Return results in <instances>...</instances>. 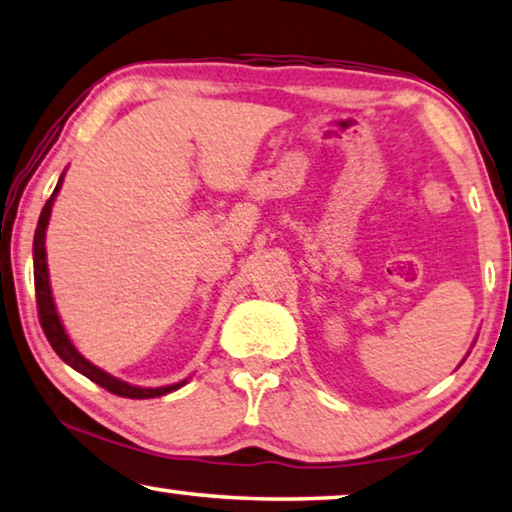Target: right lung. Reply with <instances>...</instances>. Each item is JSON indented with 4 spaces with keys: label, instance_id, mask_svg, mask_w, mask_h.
Returning <instances> with one entry per match:
<instances>
[{
    "label": "right lung",
    "instance_id": "obj_1",
    "mask_svg": "<svg viewBox=\"0 0 512 512\" xmlns=\"http://www.w3.org/2000/svg\"><path fill=\"white\" fill-rule=\"evenodd\" d=\"M59 184H62V177H59ZM59 184L53 191V196L48 198L46 205H43L39 224H36V233H34V288H36V309H39V321L41 328L46 332L50 346L55 348V353L62 358L66 365H71L76 372L85 374L87 379L94 381L101 388H106L108 392L120 397H129V399H150V397H161L166 392H173L180 388L182 383L175 385H164V388H136V385H129L124 381H117L113 376L101 372L99 367H94L92 362H87L83 355L76 351V346L71 344V339L66 337V332L62 328V321H59L57 311H55V302L53 295H50V281H48V265H46V228H48V219H50V207H53V201L59 191Z\"/></svg>",
    "mask_w": 512,
    "mask_h": 512
}]
</instances>
